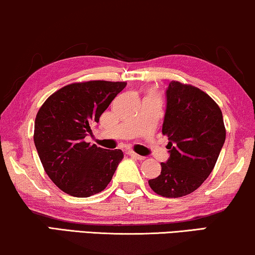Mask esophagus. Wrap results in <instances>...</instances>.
I'll return each mask as SVG.
<instances>
[{"mask_svg":"<svg viewBox=\"0 0 255 255\" xmlns=\"http://www.w3.org/2000/svg\"><path fill=\"white\" fill-rule=\"evenodd\" d=\"M128 155L130 156V157H132V158H135V159H139V160H143V159H144V157L137 155V153L134 152V151H129V152H128Z\"/></svg>","mask_w":255,"mask_h":255,"instance_id":"34e87169","label":"esophagus"}]
</instances>
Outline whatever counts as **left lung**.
I'll list each match as a JSON object with an SVG mask.
<instances>
[{"mask_svg":"<svg viewBox=\"0 0 255 255\" xmlns=\"http://www.w3.org/2000/svg\"><path fill=\"white\" fill-rule=\"evenodd\" d=\"M166 99L162 132L168 137L170 157L149 186L164 198H181L209 177L227 131L220 106L199 88L172 81Z\"/></svg>","mask_w":255,"mask_h":255,"instance_id":"obj_1","label":"left lung"}]
</instances>
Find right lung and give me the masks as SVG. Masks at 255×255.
<instances>
[{
  "mask_svg": "<svg viewBox=\"0 0 255 255\" xmlns=\"http://www.w3.org/2000/svg\"><path fill=\"white\" fill-rule=\"evenodd\" d=\"M126 82L89 81L61 88L39 109L34 144L44 170L67 194L89 198L106 188L124 158L120 149L85 142L90 125L98 123Z\"/></svg>",
  "mask_w": 255,
  "mask_h": 255,
  "instance_id": "obj_1",
  "label": "right lung"
}]
</instances>
